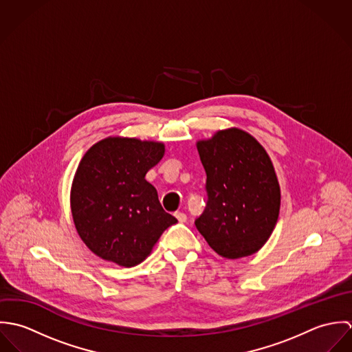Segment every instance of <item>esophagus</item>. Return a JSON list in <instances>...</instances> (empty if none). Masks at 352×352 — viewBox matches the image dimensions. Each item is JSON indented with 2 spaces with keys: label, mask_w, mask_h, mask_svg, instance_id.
Returning a JSON list of instances; mask_svg holds the SVG:
<instances>
[{
  "label": "esophagus",
  "mask_w": 352,
  "mask_h": 352,
  "mask_svg": "<svg viewBox=\"0 0 352 352\" xmlns=\"http://www.w3.org/2000/svg\"><path fill=\"white\" fill-rule=\"evenodd\" d=\"M175 217L177 218V221H179L180 223H184V222L187 221V215H186L184 212H182V211H176V212H175Z\"/></svg>",
  "instance_id": "1"
}]
</instances>
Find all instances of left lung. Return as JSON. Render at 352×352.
<instances>
[{"label":"left lung","mask_w":352,"mask_h":352,"mask_svg":"<svg viewBox=\"0 0 352 352\" xmlns=\"http://www.w3.org/2000/svg\"><path fill=\"white\" fill-rule=\"evenodd\" d=\"M207 204L195 221L207 244L225 258L258 251L280 208V188L270 155L251 134L232 127L198 141Z\"/></svg>","instance_id":"1"}]
</instances>
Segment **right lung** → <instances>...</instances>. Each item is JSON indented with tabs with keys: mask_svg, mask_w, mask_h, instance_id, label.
<instances>
[{
	"mask_svg": "<svg viewBox=\"0 0 352 352\" xmlns=\"http://www.w3.org/2000/svg\"><path fill=\"white\" fill-rule=\"evenodd\" d=\"M164 153L162 142L108 137L84 154L73 179L70 207L78 236L96 256L134 267L177 222L145 179Z\"/></svg>",
	"mask_w": 352,
	"mask_h": 352,
	"instance_id": "add662e5",
	"label": "right lung"
}]
</instances>
